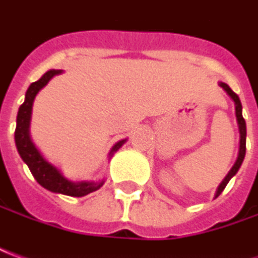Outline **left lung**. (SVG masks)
Returning a JSON list of instances; mask_svg holds the SVG:
<instances>
[{"instance_id": "1", "label": "left lung", "mask_w": 258, "mask_h": 258, "mask_svg": "<svg viewBox=\"0 0 258 258\" xmlns=\"http://www.w3.org/2000/svg\"><path fill=\"white\" fill-rule=\"evenodd\" d=\"M219 85H221L222 88L229 94V97L234 101V105H236V119H237V123H239V131H240V147H239V156H237L236 163H234L233 167L230 168V171L227 173V175L225 177V180L222 181L221 185L218 186V191H216L215 198H218V197L221 195L222 191L225 189V186L227 185V182L230 181V178H232L234 174L239 171L241 163H243V160H244V154H246V120L243 119V115H241L240 99H239V97H237V95L230 90V87H229V85L225 84V83H219Z\"/></svg>"}]
</instances>
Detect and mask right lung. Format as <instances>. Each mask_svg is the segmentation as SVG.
I'll use <instances>...</instances> for the list:
<instances>
[{
    "instance_id": "1",
    "label": "right lung",
    "mask_w": 258,
    "mask_h": 258,
    "mask_svg": "<svg viewBox=\"0 0 258 258\" xmlns=\"http://www.w3.org/2000/svg\"><path fill=\"white\" fill-rule=\"evenodd\" d=\"M60 73H61V70H49L47 73H44L37 81L29 85L26 95H25V102L19 106V111H18L15 145H17L19 156L22 157V160L29 167L32 175L35 177V180L43 188L49 189L51 192L63 194V195H69V197H84L87 194L99 189L104 184V181H101V182H94V181L73 182V181L64 178L56 167L51 166L50 163H47L43 159V156L39 153V150L33 145L31 135H29L33 99L36 97L37 92L40 91L51 78L60 74ZM125 142L126 139L118 142L115 146L112 147L109 156H112L113 153L116 152Z\"/></svg>"
}]
</instances>
